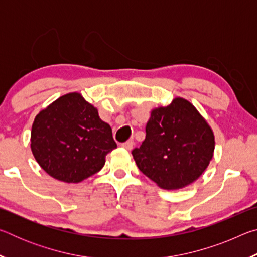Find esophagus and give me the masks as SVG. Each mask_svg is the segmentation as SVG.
Returning a JSON list of instances; mask_svg holds the SVG:
<instances>
[{
  "instance_id": "obj_1",
  "label": "esophagus",
  "mask_w": 257,
  "mask_h": 257,
  "mask_svg": "<svg viewBox=\"0 0 257 257\" xmlns=\"http://www.w3.org/2000/svg\"><path fill=\"white\" fill-rule=\"evenodd\" d=\"M123 147L124 150H127V151H130L134 147V141H127L125 143H123L122 145H121Z\"/></svg>"
}]
</instances>
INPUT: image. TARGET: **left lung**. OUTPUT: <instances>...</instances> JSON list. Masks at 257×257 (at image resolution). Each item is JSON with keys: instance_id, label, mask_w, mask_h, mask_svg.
Returning <instances> with one entry per match:
<instances>
[{"instance_id": "8db88e82", "label": "left lung", "mask_w": 257, "mask_h": 257, "mask_svg": "<svg viewBox=\"0 0 257 257\" xmlns=\"http://www.w3.org/2000/svg\"><path fill=\"white\" fill-rule=\"evenodd\" d=\"M214 134L189 101L176 97L151 111L146 138L132 154L137 167L160 188L175 190L193 184L210 164Z\"/></svg>"}]
</instances>
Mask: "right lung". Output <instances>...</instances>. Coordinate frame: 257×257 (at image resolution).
<instances>
[{
	"label": "right lung",
	"instance_id": "right-lung-1",
	"mask_svg": "<svg viewBox=\"0 0 257 257\" xmlns=\"http://www.w3.org/2000/svg\"><path fill=\"white\" fill-rule=\"evenodd\" d=\"M30 149L37 163L54 179L78 184L98 172L116 144L110 124L73 92L62 95L35 116Z\"/></svg>",
	"mask_w": 257,
	"mask_h": 257
}]
</instances>
